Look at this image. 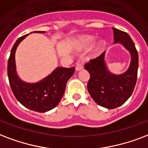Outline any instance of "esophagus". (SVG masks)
Returning <instances> with one entry per match:
<instances>
[{
  "label": "esophagus",
  "instance_id": "esophagus-1",
  "mask_svg": "<svg viewBox=\"0 0 148 148\" xmlns=\"http://www.w3.org/2000/svg\"><path fill=\"white\" fill-rule=\"evenodd\" d=\"M82 69H83V66H82L80 63L77 62V63H76V66H75V70L81 71V70H82Z\"/></svg>",
  "mask_w": 148,
  "mask_h": 148
}]
</instances>
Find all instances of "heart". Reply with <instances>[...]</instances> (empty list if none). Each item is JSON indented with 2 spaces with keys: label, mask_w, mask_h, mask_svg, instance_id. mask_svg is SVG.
Masks as SVG:
<instances>
[{
  "label": "heart",
  "mask_w": 148,
  "mask_h": 148,
  "mask_svg": "<svg viewBox=\"0 0 148 148\" xmlns=\"http://www.w3.org/2000/svg\"><path fill=\"white\" fill-rule=\"evenodd\" d=\"M96 38L92 35H80L75 41V45H74V49L75 51H84L90 46H92V44L95 41ZM106 41L103 38L97 40L95 42L92 48V51H91V56L92 58H97L99 56L103 51L105 47H106Z\"/></svg>",
  "instance_id": "heart-1"
}]
</instances>
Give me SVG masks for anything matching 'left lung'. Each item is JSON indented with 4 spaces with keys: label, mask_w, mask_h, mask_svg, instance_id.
Masks as SVG:
<instances>
[{
    "label": "left lung",
    "mask_w": 148,
    "mask_h": 148,
    "mask_svg": "<svg viewBox=\"0 0 148 148\" xmlns=\"http://www.w3.org/2000/svg\"><path fill=\"white\" fill-rule=\"evenodd\" d=\"M112 29L113 44L122 45L130 55V63L127 69L121 74L110 72L105 51L85 65L86 70L90 75L87 84L89 93L98 105L107 109L121 106L130 98L137 82L138 69V53L130 35L114 27Z\"/></svg>",
    "instance_id": "obj_1"
}]
</instances>
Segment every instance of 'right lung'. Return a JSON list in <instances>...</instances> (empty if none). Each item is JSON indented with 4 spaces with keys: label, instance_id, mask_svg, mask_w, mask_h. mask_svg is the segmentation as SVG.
<instances>
[{
    "label": "right lung",
    "instance_id": "obj_1",
    "mask_svg": "<svg viewBox=\"0 0 148 148\" xmlns=\"http://www.w3.org/2000/svg\"><path fill=\"white\" fill-rule=\"evenodd\" d=\"M28 35L19 38L14 45L8 62V75L11 90L18 101L29 110L44 113L59 103L65 92L66 82L73 75L75 67H57L46 77L36 82H27L21 79L17 73L15 52L19 44Z\"/></svg>",
    "mask_w": 148,
    "mask_h": 148
}]
</instances>
